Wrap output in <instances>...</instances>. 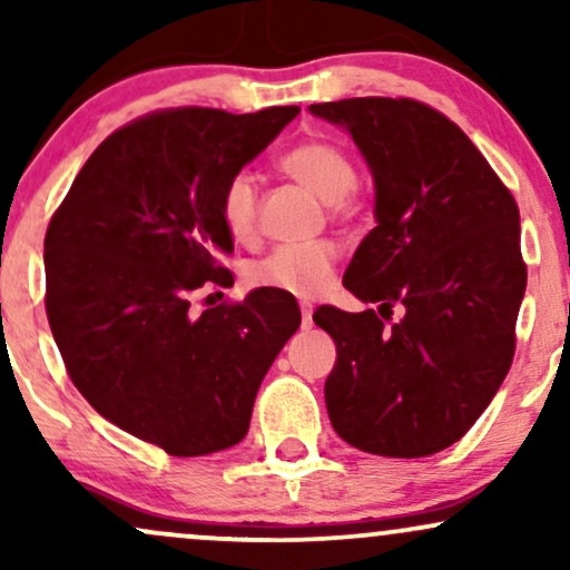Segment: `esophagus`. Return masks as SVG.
<instances>
[{
  "label": "esophagus",
  "instance_id": "34e87169",
  "mask_svg": "<svg viewBox=\"0 0 570 570\" xmlns=\"http://www.w3.org/2000/svg\"><path fill=\"white\" fill-rule=\"evenodd\" d=\"M299 311H303V326H311L313 324V305L299 303Z\"/></svg>",
  "mask_w": 570,
  "mask_h": 570
}]
</instances>
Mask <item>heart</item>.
<instances>
[{
    "mask_svg": "<svg viewBox=\"0 0 570 570\" xmlns=\"http://www.w3.org/2000/svg\"><path fill=\"white\" fill-rule=\"evenodd\" d=\"M281 168L316 193L324 203L345 200L358 185L356 163L335 141L307 139L294 144L281 155ZM222 225L235 240H252L259 225V185L252 171H238L222 187L219 198ZM337 252L330 244L278 246L248 267L254 286L316 297L330 286L335 273Z\"/></svg>",
    "mask_w": 570,
    "mask_h": 570,
    "instance_id": "heart-1",
    "label": "heart"
}]
</instances>
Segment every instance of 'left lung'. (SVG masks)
<instances>
[{
    "instance_id": "8db88e82",
    "label": "left lung",
    "mask_w": 570,
    "mask_h": 570,
    "mask_svg": "<svg viewBox=\"0 0 570 570\" xmlns=\"http://www.w3.org/2000/svg\"><path fill=\"white\" fill-rule=\"evenodd\" d=\"M311 112L351 130L375 179V219L345 289L382 313L322 305L337 345L326 412L364 453L423 458L461 440L514 358L528 267L520 208L472 139L415 98H343ZM403 318L390 322L393 307Z\"/></svg>"
}]
</instances>
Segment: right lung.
<instances>
[{
	"label": "right lung",
	"mask_w": 570,
	"mask_h": 570,
	"mask_svg": "<svg viewBox=\"0 0 570 570\" xmlns=\"http://www.w3.org/2000/svg\"><path fill=\"white\" fill-rule=\"evenodd\" d=\"M297 112L176 107L130 120L98 144L45 233V311L71 383L168 455L244 440L259 383L303 322L278 289L189 307L233 284L222 187Z\"/></svg>",
	"instance_id": "add662e5"
}]
</instances>
